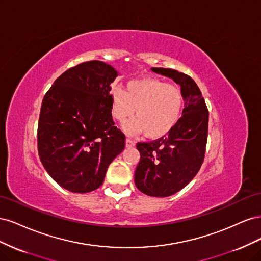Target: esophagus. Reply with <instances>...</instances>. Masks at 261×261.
I'll list each match as a JSON object with an SVG mask.
<instances>
[{
	"mask_svg": "<svg viewBox=\"0 0 261 261\" xmlns=\"http://www.w3.org/2000/svg\"><path fill=\"white\" fill-rule=\"evenodd\" d=\"M134 146H135V141L129 138L126 139V147H134Z\"/></svg>",
	"mask_w": 261,
	"mask_h": 261,
	"instance_id": "obj_1",
	"label": "esophagus"
}]
</instances>
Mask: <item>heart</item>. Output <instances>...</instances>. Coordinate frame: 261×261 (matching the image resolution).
<instances>
[{"label":"heart","instance_id":"b5f03b06","mask_svg":"<svg viewBox=\"0 0 261 261\" xmlns=\"http://www.w3.org/2000/svg\"><path fill=\"white\" fill-rule=\"evenodd\" d=\"M111 113L122 125L127 123L136 110L137 118L125 126L129 134L145 133L149 138H161L179 121L183 96L179 88L155 78H141L126 84L125 90L111 92Z\"/></svg>","mask_w":261,"mask_h":261}]
</instances>
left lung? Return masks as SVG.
<instances>
[{
  "label": "left lung",
  "instance_id": "8db88e82",
  "mask_svg": "<svg viewBox=\"0 0 261 261\" xmlns=\"http://www.w3.org/2000/svg\"><path fill=\"white\" fill-rule=\"evenodd\" d=\"M151 70L180 86L185 108L167 136L137 144L140 160L135 171V185L148 196L169 197L184 188L201 167L209 113L200 89L191 77L171 68L151 67Z\"/></svg>",
  "mask_w": 261,
  "mask_h": 261
}]
</instances>
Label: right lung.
I'll return each mask as SVG.
<instances>
[{"label": "right lung", "instance_id": "1", "mask_svg": "<svg viewBox=\"0 0 261 261\" xmlns=\"http://www.w3.org/2000/svg\"><path fill=\"white\" fill-rule=\"evenodd\" d=\"M118 73L101 61L67 69L45 93L38 124V152L63 188L85 194L99 188L125 148L111 114L110 90Z\"/></svg>", "mask_w": 261, "mask_h": 261}]
</instances>
